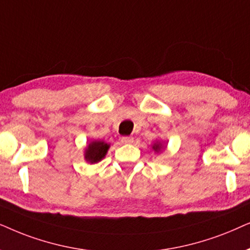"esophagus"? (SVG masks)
I'll return each instance as SVG.
<instances>
[{"label":"esophagus","mask_w":250,"mask_h":250,"mask_svg":"<svg viewBox=\"0 0 250 250\" xmlns=\"http://www.w3.org/2000/svg\"><path fill=\"white\" fill-rule=\"evenodd\" d=\"M121 142H122V144H132V143H134V138L125 136V137L121 138Z\"/></svg>","instance_id":"34e87169"}]
</instances>
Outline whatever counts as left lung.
Segmentation results:
<instances>
[{
	"mask_svg": "<svg viewBox=\"0 0 250 250\" xmlns=\"http://www.w3.org/2000/svg\"><path fill=\"white\" fill-rule=\"evenodd\" d=\"M153 149H154L155 152H160V151H162V149L164 148H166V145H164L162 144L161 142H156V143H154V145H153V147H152Z\"/></svg>",
	"mask_w": 250,
	"mask_h": 250,
	"instance_id": "obj_1",
	"label": "left lung"
}]
</instances>
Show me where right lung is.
Instances as JSON below:
<instances>
[{
  "instance_id": "obj_1",
  "label": "right lung",
  "mask_w": 250,
  "mask_h": 250,
  "mask_svg": "<svg viewBox=\"0 0 250 250\" xmlns=\"http://www.w3.org/2000/svg\"><path fill=\"white\" fill-rule=\"evenodd\" d=\"M109 148L107 143L103 141H94L89 143L84 151V159L89 164H97L102 159H104Z\"/></svg>"
}]
</instances>
